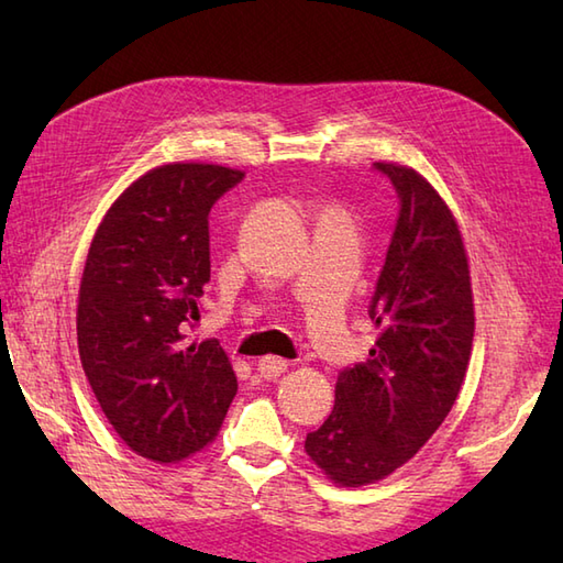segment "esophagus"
I'll use <instances>...</instances> for the list:
<instances>
[{
    "label": "esophagus",
    "mask_w": 563,
    "mask_h": 563,
    "mask_svg": "<svg viewBox=\"0 0 563 563\" xmlns=\"http://www.w3.org/2000/svg\"><path fill=\"white\" fill-rule=\"evenodd\" d=\"M288 361H283V357H275V355H266V357H261V361L256 363V369L261 373V377H266V379H275V377H280L285 369H288Z\"/></svg>",
    "instance_id": "1"
}]
</instances>
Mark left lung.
<instances>
[{"label":"left lung","mask_w":563,"mask_h":563,"mask_svg":"<svg viewBox=\"0 0 563 563\" xmlns=\"http://www.w3.org/2000/svg\"><path fill=\"white\" fill-rule=\"evenodd\" d=\"M399 218L369 302L367 363L339 373L336 404L305 450L331 482L365 486L409 462L445 421L474 339L470 263L445 200L409 166L375 162Z\"/></svg>","instance_id":"1"}]
</instances>
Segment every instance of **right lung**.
<instances>
[{
  "mask_svg": "<svg viewBox=\"0 0 563 563\" xmlns=\"http://www.w3.org/2000/svg\"><path fill=\"white\" fill-rule=\"evenodd\" d=\"M242 178L218 164L157 166L106 212L84 266V375L115 433L154 462L206 448L236 394L220 341L188 345L186 331L210 280V208Z\"/></svg>",
  "mask_w": 563,
  "mask_h": 563,
  "instance_id": "obj_1",
  "label": "right lung"
}]
</instances>
